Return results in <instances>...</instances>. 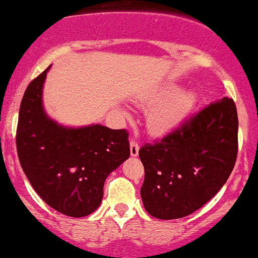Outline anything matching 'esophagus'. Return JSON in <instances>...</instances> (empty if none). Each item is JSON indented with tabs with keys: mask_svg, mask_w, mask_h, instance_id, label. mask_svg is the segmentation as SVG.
<instances>
[{
	"mask_svg": "<svg viewBox=\"0 0 258 258\" xmlns=\"http://www.w3.org/2000/svg\"><path fill=\"white\" fill-rule=\"evenodd\" d=\"M139 149H140L139 144L135 140H131V143H130V153H131V157H138Z\"/></svg>",
	"mask_w": 258,
	"mask_h": 258,
	"instance_id": "esophagus-1",
	"label": "esophagus"
}]
</instances>
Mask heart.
Wrapping results in <instances>:
<instances>
[{
  "label": "heart",
  "mask_w": 258,
  "mask_h": 258,
  "mask_svg": "<svg viewBox=\"0 0 258 258\" xmlns=\"http://www.w3.org/2000/svg\"><path fill=\"white\" fill-rule=\"evenodd\" d=\"M197 95L181 90L176 83L164 85L149 99V105L156 106L148 117V128L153 135H166L184 123L196 106Z\"/></svg>",
  "instance_id": "1"
}]
</instances>
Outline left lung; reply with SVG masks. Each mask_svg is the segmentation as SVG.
<instances>
[{
	"mask_svg": "<svg viewBox=\"0 0 258 258\" xmlns=\"http://www.w3.org/2000/svg\"><path fill=\"white\" fill-rule=\"evenodd\" d=\"M238 153V114L233 99L222 97L164 136L144 145L140 194L146 212L175 220L196 212L219 192Z\"/></svg>",
	"mask_w": 258,
	"mask_h": 258,
	"instance_id": "1",
	"label": "left lung"
}]
</instances>
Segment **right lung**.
Here are the masks:
<instances>
[{"instance_id":"1","label":"right lung","mask_w":258,"mask_h":258,"mask_svg":"<svg viewBox=\"0 0 258 258\" xmlns=\"http://www.w3.org/2000/svg\"><path fill=\"white\" fill-rule=\"evenodd\" d=\"M51 66L27 87L19 109L16 149L33 189L51 208L85 217L99 208L104 182L130 157L126 130L69 127L46 113L43 85Z\"/></svg>"}]
</instances>
